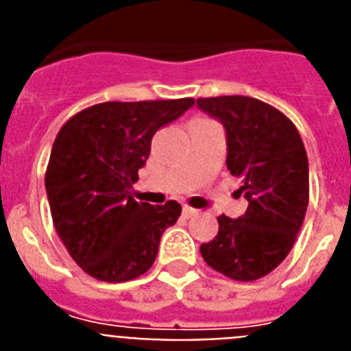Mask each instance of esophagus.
<instances>
[{
  "label": "esophagus",
  "mask_w": 351,
  "mask_h": 351,
  "mask_svg": "<svg viewBox=\"0 0 351 351\" xmlns=\"http://www.w3.org/2000/svg\"><path fill=\"white\" fill-rule=\"evenodd\" d=\"M182 214H184L186 218H193V216H197L198 214V210L193 209V207H190V206H184L182 207Z\"/></svg>",
  "instance_id": "1"
}]
</instances>
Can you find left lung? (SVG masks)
<instances>
[{
    "label": "left lung",
    "instance_id": "1",
    "mask_svg": "<svg viewBox=\"0 0 351 351\" xmlns=\"http://www.w3.org/2000/svg\"><path fill=\"white\" fill-rule=\"evenodd\" d=\"M200 110L221 121L226 167L243 181L247 200L237 219L218 218V235L200 246L214 271L235 281H255L290 253L309 202L308 154L295 125L272 105L250 96L198 98Z\"/></svg>",
    "mask_w": 351,
    "mask_h": 351
}]
</instances>
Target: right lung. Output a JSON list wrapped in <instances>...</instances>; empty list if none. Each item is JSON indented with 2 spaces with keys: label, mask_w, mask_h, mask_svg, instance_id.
<instances>
[{
  "label": "right lung",
  "mask_w": 351,
  "mask_h": 351,
  "mask_svg": "<svg viewBox=\"0 0 351 351\" xmlns=\"http://www.w3.org/2000/svg\"><path fill=\"white\" fill-rule=\"evenodd\" d=\"M193 98L105 101L66 121L52 145L45 190L56 232L95 280L123 283L151 269L165 228L181 206L137 202L132 184L153 135L188 110Z\"/></svg>",
  "instance_id": "obj_1"
}]
</instances>
